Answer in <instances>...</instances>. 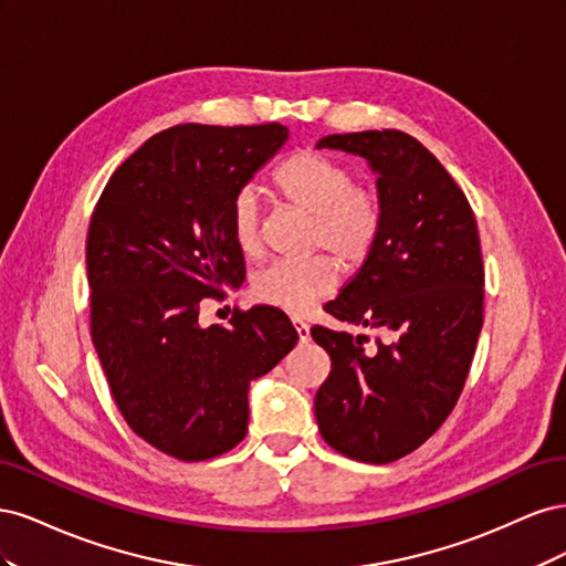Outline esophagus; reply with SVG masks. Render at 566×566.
I'll return each mask as SVG.
<instances>
[{
  "mask_svg": "<svg viewBox=\"0 0 566 566\" xmlns=\"http://www.w3.org/2000/svg\"><path fill=\"white\" fill-rule=\"evenodd\" d=\"M293 325H295V333H297L300 342H310V325L297 321V318H293Z\"/></svg>",
  "mask_w": 566,
  "mask_h": 566,
  "instance_id": "obj_1",
  "label": "esophagus"
}]
</instances>
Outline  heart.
Wrapping results in <instances>:
<instances>
[{"label":"heart","mask_w":566,"mask_h":566,"mask_svg":"<svg viewBox=\"0 0 566 566\" xmlns=\"http://www.w3.org/2000/svg\"><path fill=\"white\" fill-rule=\"evenodd\" d=\"M273 188L287 205L312 214L310 248L329 254L264 266L252 276V295L273 310L304 316L337 290L338 261L347 271H356L370 260L382 231V205L373 188L354 184V172L345 163L310 148L293 153L276 167ZM231 235L243 254L262 252V202L252 186H243L231 200Z\"/></svg>","instance_id":"1"}]
</instances>
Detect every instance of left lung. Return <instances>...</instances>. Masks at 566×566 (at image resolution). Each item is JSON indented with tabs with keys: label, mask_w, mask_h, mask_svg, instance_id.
<instances>
[{
	"label": "left lung",
	"mask_w": 566,
	"mask_h": 566,
	"mask_svg": "<svg viewBox=\"0 0 566 566\" xmlns=\"http://www.w3.org/2000/svg\"><path fill=\"white\" fill-rule=\"evenodd\" d=\"M318 148L368 160L382 231L370 260L325 304L337 321L378 333L375 345L368 335L312 328L331 356L316 422L342 455L382 465L430 439L465 387L484 323L479 231L465 193L410 134H331Z\"/></svg>",
	"instance_id": "8db88e82"
}]
</instances>
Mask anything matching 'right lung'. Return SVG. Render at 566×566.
I'll return each instance as SVG.
<instances>
[{"instance_id":"1","label":"right lung","mask_w":566,"mask_h":566,"mask_svg":"<svg viewBox=\"0 0 566 566\" xmlns=\"http://www.w3.org/2000/svg\"><path fill=\"white\" fill-rule=\"evenodd\" d=\"M287 139L279 123L177 125L119 165L87 233L92 339L119 413L158 451L208 460L248 432L250 382L297 345L287 316L252 306L198 323L245 281L231 200Z\"/></svg>"}]
</instances>
